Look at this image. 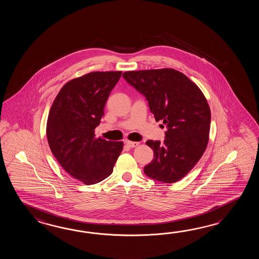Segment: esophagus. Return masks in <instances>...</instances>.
<instances>
[{
    "label": "esophagus",
    "instance_id": "1",
    "mask_svg": "<svg viewBox=\"0 0 259 259\" xmlns=\"http://www.w3.org/2000/svg\"><path fill=\"white\" fill-rule=\"evenodd\" d=\"M139 143L137 142H131V141H127L126 142V145L128 146V147H131V148H134V147H136L139 145Z\"/></svg>",
    "mask_w": 259,
    "mask_h": 259
}]
</instances>
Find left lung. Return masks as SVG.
Here are the masks:
<instances>
[{
  "label": "left lung",
  "instance_id": "obj_1",
  "mask_svg": "<svg viewBox=\"0 0 259 259\" xmlns=\"http://www.w3.org/2000/svg\"><path fill=\"white\" fill-rule=\"evenodd\" d=\"M123 77L148 101L156 121L166 125L164 142L149 140L154 159L144 173L163 183L182 180L204 153L211 113L204 94L189 77L172 68L127 71Z\"/></svg>",
  "mask_w": 259,
  "mask_h": 259
}]
</instances>
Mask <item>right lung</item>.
Listing matches in <instances>:
<instances>
[{
  "label": "right lung",
  "mask_w": 259,
  "mask_h": 259,
  "mask_svg": "<svg viewBox=\"0 0 259 259\" xmlns=\"http://www.w3.org/2000/svg\"><path fill=\"white\" fill-rule=\"evenodd\" d=\"M121 71L91 72L66 83L50 109L46 134L50 149L65 170L86 185L110 176L122 142L95 138L111 91Z\"/></svg>",
  "instance_id": "right-lung-1"
}]
</instances>
